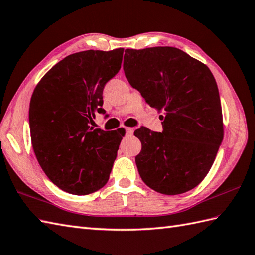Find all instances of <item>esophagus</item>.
I'll return each mask as SVG.
<instances>
[{
    "label": "esophagus",
    "instance_id": "34e87169",
    "mask_svg": "<svg viewBox=\"0 0 255 255\" xmlns=\"http://www.w3.org/2000/svg\"><path fill=\"white\" fill-rule=\"evenodd\" d=\"M125 131H126V135H131L134 130H133V128H126Z\"/></svg>",
    "mask_w": 255,
    "mask_h": 255
}]
</instances>
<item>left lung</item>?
<instances>
[{
  "instance_id": "1",
  "label": "left lung",
  "mask_w": 255,
  "mask_h": 255,
  "mask_svg": "<svg viewBox=\"0 0 255 255\" xmlns=\"http://www.w3.org/2000/svg\"><path fill=\"white\" fill-rule=\"evenodd\" d=\"M124 72L151 108L163 111V131L140 127L135 156L146 186L175 195L204 179L223 141V116L214 76L204 64L171 46L127 49Z\"/></svg>"
}]
</instances>
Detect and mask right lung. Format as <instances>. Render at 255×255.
<instances>
[{"label": "right lung", "mask_w": 255, "mask_h": 255, "mask_svg": "<svg viewBox=\"0 0 255 255\" xmlns=\"http://www.w3.org/2000/svg\"><path fill=\"white\" fill-rule=\"evenodd\" d=\"M124 49L70 54L35 87L29 108L34 154L49 179L76 195L92 193L109 180L124 133L90 127L104 114L103 89L120 72Z\"/></svg>", "instance_id": "1"}]
</instances>
